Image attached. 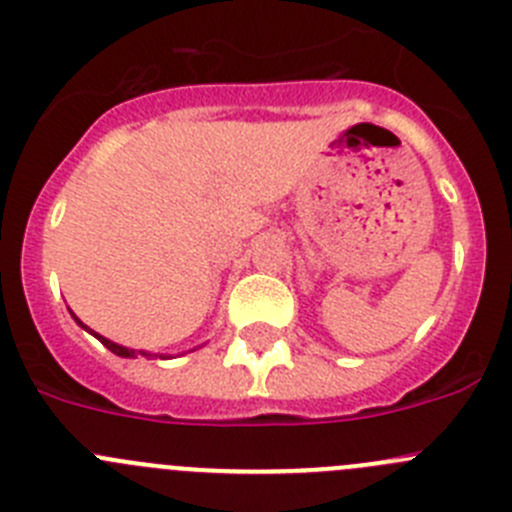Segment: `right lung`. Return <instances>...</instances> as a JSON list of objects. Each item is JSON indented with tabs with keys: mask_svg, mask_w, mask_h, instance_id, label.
Listing matches in <instances>:
<instances>
[{
	"mask_svg": "<svg viewBox=\"0 0 512 512\" xmlns=\"http://www.w3.org/2000/svg\"><path fill=\"white\" fill-rule=\"evenodd\" d=\"M75 321H78V318H75ZM80 323V321H78ZM80 326H83V323H80ZM85 328V326H83ZM85 331H90V328H85ZM93 333V331H90ZM95 338H98L100 343H103L105 348H108V351H113L116 353V356H123V358H133L136 356V351H131V348H123V346H118V343H113V341H108V338H103V336H98V333H93ZM138 356H146V358H166V356H156V353H146V351H138Z\"/></svg>",
	"mask_w": 512,
	"mask_h": 512,
	"instance_id": "1",
	"label": "right lung"
}]
</instances>
